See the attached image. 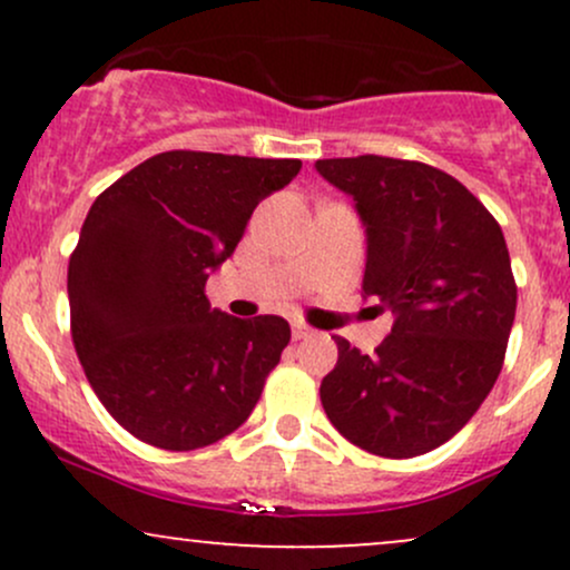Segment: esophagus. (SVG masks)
I'll list each match as a JSON object with an SVG mask.
<instances>
[{
    "label": "esophagus",
    "instance_id": "obj_1",
    "mask_svg": "<svg viewBox=\"0 0 570 570\" xmlns=\"http://www.w3.org/2000/svg\"><path fill=\"white\" fill-rule=\"evenodd\" d=\"M313 335V330L311 326H305V324H292V337L294 340H305V337H311Z\"/></svg>",
    "mask_w": 570,
    "mask_h": 570
}]
</instances>
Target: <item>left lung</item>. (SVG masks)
<instances>
[{
	"label": "left lung",
	"mask_w": 570,
	"mask_h": 570,
	"mask_svg": "<svg viewBox=\"0 0 570 570\" xmlns=\"http://www.w3.org/2000/svg\"><path fill=\"white\" fill-rule=\"evenodd\" d=\"M316 171L356 203L364 297L394 313L372 356L335 337L324 412L372 455H423L466 426L503 367L517 311L507 240L461 181L426 163L358 155Z\"/></svg>",
	"instance_id": "8db88e82"
}]
</instances>
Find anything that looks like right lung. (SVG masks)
Returning a JSON list of instances; mask_svg holds the SVG:
<instances>
[{
	"label": "right lung",
	"instance_id": "obj_1",
	"mask_svg": "<svg viewBox=\"0 0 570 570\" xmlns=\"http://www.w3.org/2000/svg\"><path fill=\"white\" fill-rule=\"evenodd\" d=\"M299 160L171 149L98 195L69 259L71 340L85 377L136 440L198 450L252 415L292 330L212 307L206 281L257 203Z\"/></svg>",
	"mask_w": 570,
	"mask_h": 570
}]
</instances>
